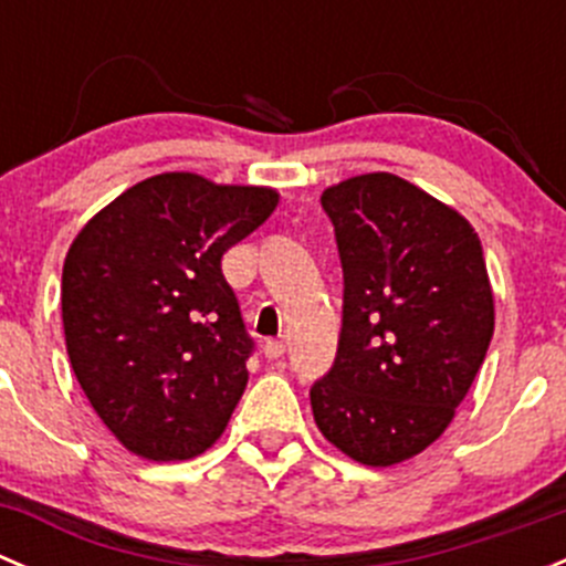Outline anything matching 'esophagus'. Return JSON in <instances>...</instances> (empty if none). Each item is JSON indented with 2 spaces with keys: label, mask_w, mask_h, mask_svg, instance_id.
I'll use <instances>...</instances> for the list:
<instances>
[{
  "label": "esophagus",
  "mask_w": 566,
  "mask_h": 566,
  "mask_svg": "<svg viewBox=\"0 0 566 566\" xmlns=\"http://www.w3.org/2000/svg\"><path fill=\"white\" fill-rule=\"evenodd\" d=\"M262 353H265V358H282L284 356V342L282 339H268L265 345H262Z\"/></svg>",
  "instance_id": "obj_1"
}]
</instances>
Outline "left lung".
Masks as SVG:
<instances>
[{
  "label": "left lung",
  "instance_id": "1",
  "mask_svg": "<svg viewBox=\"0 0 566 566\" xmlns=\"http://www.w3.org/2000/svg\"><path fill=\"white\" fill-rule=\"evenodd\" d=\"M342 262L334 367L310 389L325 438L364 465L424 452L452 421L493 339V290L479 235L389 172L319 197Z\"/></svg>",
  "mask_w": 566,
  "mask_h": 566
}]
</instances>
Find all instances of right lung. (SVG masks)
I'll return each instance as SVG.
<instances>
[{"label":"right lung","instance_id":"right-lung-1","mask_svg":"<svg viewBox=\"0 0 566 566\" xmlns=\"http://www.w3.org/2000/svg\"><path fill=\"white\" fill-rule=\"evenodd\" d=\"M279 193L191 172L147 177L106 205L62 268L71 367L128 452L188 460L224 432L247 389V334L221 256Z\"/></svg>","mask_w":566,"mask_h":566}]
</instances>
